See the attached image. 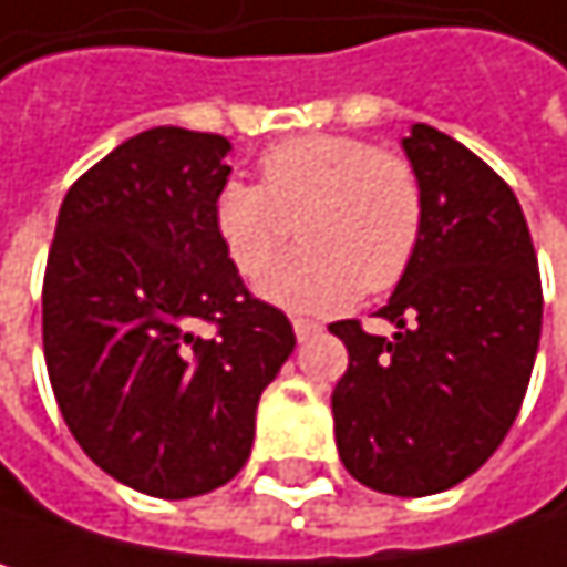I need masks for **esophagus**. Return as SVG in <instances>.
Returning <instances> with one entry per match:
<instances>
[{"label": "esophagus", "mask_w": 567, "mask_h": 567, "mask_svg": "<svg viewBox=\"0 0 567 567\" xmlns=\"http://www.w3.org/2000/svg\"><path fill=\"white\" fill-rule=\"evenodd\" d=\"M292 329H296L299 342H306V339H312V336H319V332H322V326H319V322H312V319H292Z\"/></svg>", "instance_id": "esophagus-1"}]
</instances>
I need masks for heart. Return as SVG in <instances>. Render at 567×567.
Returning a JSON list of instances; mask_svg holds the SVG:
<instances>
[{
    "instance_id": "1",
    "label": "heart",
    "mask_w": 567,
    "mask_h": 567,
    "mask_svg": "<svg viewBox=\"0 0 567 567\" xmlns=\"http://www.w3.org/2000/svg\"><path fill=\"white\" fill-rule=\"evenodd\" d=\"M261 185L228 178L215 231L241 275H258L295 225L307 248L258 278L261 299L296 312H339L362 289L389 292L425 235V185L412 158L355 135H296L261 155Z\"/></svg>"
}]
</instances>
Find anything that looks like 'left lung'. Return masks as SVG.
I'll list each match as a JSON object with an SVG mask.
<instances>
[{"label":"left lung","instance_id":"1","mask_svg":"<svg viewBox=\"0 0 567 567\" xmlns=\"http://www.w3.org/2000/svg\"><path fill=\"white\" fill-rule=\"evenodd\" d=\"M402 145L425 185V235L379 309L399 329L392 339L359 319L329 326L349 349L332 415L352 478L422 498L478 472L518 419L542 339V275L495 168L422 122Z\"/></svg>","mask_w":567,"mask_h":567}]
</instances>
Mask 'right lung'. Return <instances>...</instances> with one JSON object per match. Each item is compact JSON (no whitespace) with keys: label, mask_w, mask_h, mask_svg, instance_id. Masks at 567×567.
<instances>
[{"label":"right lung","mask_w":567,"mask_h":567,"mask_svg":"<svg viewBox=\"0 0 567 567\" xmlns=\"http://www.w3.org/2000/svg\"><path fill=\"white\" fill-rule=\"evenodd\" d=\"M228 152L215 132H138L72 182L45 261L59 412L102 472L152 498L241 472L258 399L296 349L286 312L245 289L215 231Z\"/></svg>","instance_id":"right-lung-1"}]
</instances>
